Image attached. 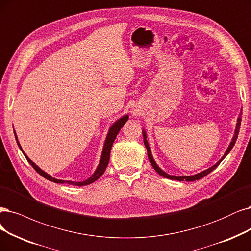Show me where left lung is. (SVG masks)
Instances as JSON below:
<instances>
[{
    "instance_id": "obj_1",
    "label": "left lung",
    "mask_w": 251,
    "mask_h": 251,
    "mask_svg": "<svg viewBox=\"0 0 251 251\" xmlns=\"http://www.w3.org/2000/svg\"><path fill=\"white\" fill-rule=\"evenodd\" d=\"M242 111H241V114H240V116H239V118H238V123H237V126H236V130H235V135H234V137H233V141L230 142V144H229V146H228V148H227V150H226V152L225 153V155L222 156V158L216 163V164H214L213 166H211L210 169H208V170H206V171H203V172H201V173H200V174H197V175H194V176H184V177H176V176H171V175H169V174H166V173H164L158 165L156 164V162L154 161V159H153V156H152V154H151V150H150V147H149V144H148V142H147V140H146V133L143 131V133H144V144H145V146H146V148H147V151H148V158H149V160H150V162H151V164H152V166L154 168V170L158 173L160 176H162V177H164V178H168V179H171V180H177V181H187V182H190V181H196V180H200V179H201V178H203L205 177V176H207L208 174H210L213 170H215L217 166L219 165V163L225 159V157L229 153V151L231 150V148L234 147V145H235V143H236V141H237V138H238V134H239V129H240V126H241V120H242Z\"/></svg>"
}]
</instances>
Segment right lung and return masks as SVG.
Segmentation results:
<instances>
[{
	"instance_id": "add662e5",
	"label": "right lung",
	"mask_w": 251,
	"mask_h": 251,
	"mask_svg": "<svg viewBox=\"0 0 251 251\" xmlns=\"http://www.w3.org/2000/svg\"><path fill=\"white\" fill-rule=\"evenodd\" d=\"M127 120H128V116H124L123 118H121L120 120H118L117 122L111 126L110 128H109V131H108V134H107V136H106V140H105V143H104V147H103V151H102V155H101V160H100V163H99V165H98V168H97V170L95 171V173L93 174V176L91 178H89L88 180H86V181H82V182H72V181H63V180H58V179H54V178H52V177H50V175H48L46 173H44L42 170H40L38 166H37L34 162H32V160L31 159H29L27 158V156L24 153V155L25 156V158H26V160L30 162V164L33 166V169L38 173L39 175H41L43 178H45V179H48L49 181H51V182H54V183H61V184H63V183H68V184H72V185H75V186H85V185H89V184H91V183H93V182H95L96 180H98L102 175H103V173L105 172V170H106V166H107V164H108V161H109V155H110V150H111V146H113V144H114V141H115V138H116V136L118 135V133H119V131H120V129L123 127V125L127 122ZM15 138L17 140V137H16V134H15ZM17 145H18V147L21 148V150H22V147H21V145H20V143H18V141H17ZM23 151V150H22Z\"/></svg>"
}]
</instances>
